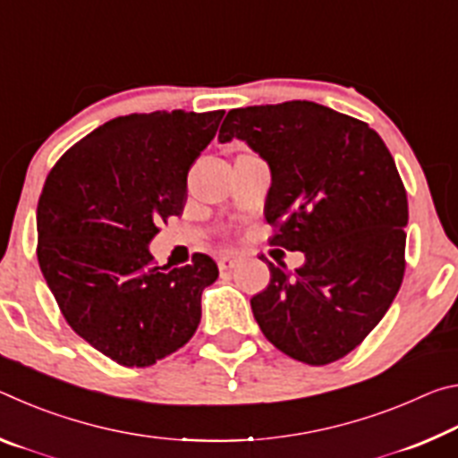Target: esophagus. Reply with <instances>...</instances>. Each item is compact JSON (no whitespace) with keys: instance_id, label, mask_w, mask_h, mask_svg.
<instances>
[{"instance_id":"34e87169","label":"esophagus","mask_w":458,"mask_h":458,"mask_svg":"<svg viewBox=\"0 0 458 458\" xmlns=\"http://www.w3.org/2000/svg\"><path fill=\"white\" fill-rule=\"evenodd\" d=\"M236 260H238V254L226 252V254H222V257L218 259V267H220V270H228V268H232V267L236 265Z\"/></svg>"}]
</instances>
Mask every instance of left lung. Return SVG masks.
<instances>
[{"label":"left lung","instance_id":"1","mask_svg":"<svg viewBox=\"0 0 458 458\" xmlns=\"http://www.w3.org/2000/svg\"><path fill=\"white\" fill-rule=\"evenodd\" d=\"M218 139L267 161L273 244L305 254L294 273L268 262L254 319L289 358L337 361L382 321L404 278L408 199L394 157L368 123L311 100L234 108Z\"/></svg>","mask_w":458,"mask_h":458}]
</instances>
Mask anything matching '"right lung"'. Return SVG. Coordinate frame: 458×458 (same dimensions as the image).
Here are the masks:
<instances>
[{
  "mask_svg": "<svg viewBox=\"0 0 458 458\" xmlns=\"http://www.w3.org/2000/svg\"><path fill=\"white\" fill-rule=\"evenodd\" d=\"M224 111H155L105 123L72 145L38 201V262L68 325L127 368L153 366L196 333L208 254L155 267L159 224L183 212L188 172Z\"/></svg>",
  "mask_w": 458,
  "mask_h": 458,
  "instance_id": "right-lung-1",
  "label": "right lung"
}]
</instances>
